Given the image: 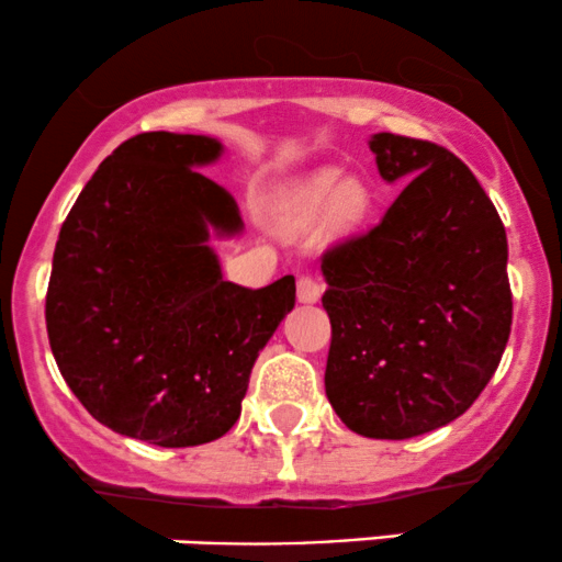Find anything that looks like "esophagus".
I'll use <instances>...</instances> for the list:
<instances>
[{
	"label": "esophagus",
	"mask_w": 562,
	"mask_h": 562,
	"mask_svg": "<svg viewBox=\"0 0 562 562\" xmlns=\"http://www.w3.org/2000/svg\"><path fill=\"white\" fill-rule=\"evenodd\" d=\"M322 295V282L312 274H301L299 277V301L301 303H317Z\"/></svg>",
	"instance_id": "34e87169"
}]
</instances>
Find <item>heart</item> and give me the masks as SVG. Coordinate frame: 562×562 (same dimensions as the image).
Instances as JSON below:
<instances>
[{"label":"heart","mask_w":562,"mask_h":562,"mask_svg":"<svg viewBox=\"0 0 562 562\" xmlns=\"http://www.w3.org/2000/svg\"><path fill=\"white\" fill-rule=\"evenodd\" d=\"M372 209L370 187L338 169H317L282 190L277 203V227L282 235L301 237L319 227L333 240H346L362 229Z\"/></svg>","instance_id":"heart-1"}]
</instances>
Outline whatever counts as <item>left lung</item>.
Returning a JSON list of instances; mask_svg holds the SVG:
<instances>
[{
    "label": "left lung",
    "mask_w": 562,
    "mask_h": 562,
    "mask_svg": "<svg viewBox=\"0 0 562 562\" xmlns=\"http://www.w3.org/2000/svg\"><path fill=\"white\" fill-rule=\"evenodd\" d=\"M380 177L406 182L383 222L322 259L333 325L325 393L367 438L423 436L470 409L513 325L507 235L473 171L425 139L370 137Z\"/></svg>",
    "instance_id": "1"
}]
</instances>
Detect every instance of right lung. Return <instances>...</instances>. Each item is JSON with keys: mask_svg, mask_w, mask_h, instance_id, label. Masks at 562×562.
<instances>
[{"mask_svg": "<svg viewBox=\"0 0 562 562\" xmlns=\"http://www.w3.org/2000/svg\"><path fill=\"white\" fill-rule=\"evenodd\" d=\"M222 153L205 134L126 139L55 245L47 333L60 375L97 423L166 449L227 434L295 306L290 274L259 290L222 277L209 240L240 235V209L198 171Z\"/></svg>", "mask_w": 562, "mask_h": 562, "instance_id": "right-lung-1", "label": "right lung"}]
</instances>
